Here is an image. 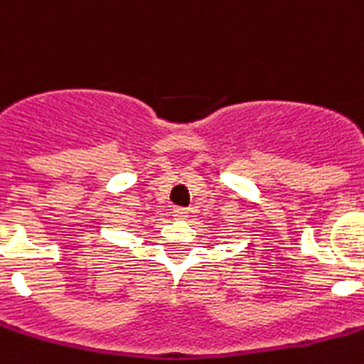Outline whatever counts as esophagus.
Listing matches in <instances>:
<instances>
[{
	"label": "esophagus",
	"mask_w": 364,
	"mask_h": 364,
	"mask_svg": "<svg viewBox=\"0 0 364 364\" xmlns=\"http://www.w3.org/2000/svg\"><path fill=\"white\" fill-rule=\"evenodd\" d=\"M173 217L186 218L188 217V210H184V208H175V210H173Z\"/></svg>",
	"instance_id": "obj_1"
}]
</instances>
